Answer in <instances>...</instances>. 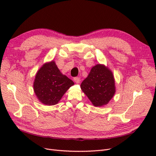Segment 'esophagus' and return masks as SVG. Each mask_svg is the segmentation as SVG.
<instances>
[{"label": "esophagus", "mask_w": 156, "mask_h": 156, "mask_svg": "<svg viewBox=\"0 0 156 156\" xmlns=\"http://www.w3.org/2000/svg\"><path fill=\"white\" fill-rule=\"evenodd\" d=\"M73 81L76 83H79L80 82H81V79H80L79 77H75L73 79Z\"/></svg>", "instance_id": "1"}]
</instances>
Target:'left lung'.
I'll return each mask as SVG.
<instances>
[{
    "instance_id": "left-lung-1",
    "label": "left lung",
    "mask_w": 156,
    "mask_h": 156,
    "mask_svg": "<svg viewBox=\"0 0 156 156\" xmlns=\"http://www.w3.org/2000/svg\"><path fill=\"white\" fill-rule=\"evenodd\" d=\"M81 88L94 106L107 105L116 92L115 77L112 71L104 64H96L82 82Z\"/></svg>"
}]
</instances>
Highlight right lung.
Masks as SVG:
<instances>
[{
	"instance_id": "right-lung-1",
	"label": "right lung",
	"mask_w": 156,
	"mask_h": 156,
	"mask_svg": "<svg viewBox=\"0 0 156 156\" xmlns=\"http://www.w3.org/2000/svg\"><path fill=\"white\" fill-rule=\"evenodd\" d=\"M74 83L60 72L54 60L46 62L37 71L33 87L36 96L45 105H55Z\"/></svg>"
}]
</instances>
